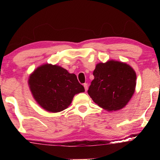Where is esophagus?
Here are the masks:
<instances>
[{"label": "esophagus", "mask_w": 160, "mask_h": 160, "mask_svg": "<svg viewBox=\"0 0 160 160\" xmlns=\"http://www.w3.org/2000/svg\"><path fill=\"white\" fill-rule=\"evenodd\" d=\"M83 86H84V88H85V90L87 91V89H88V84L87 83H84L83 84Z\"/></svg>", "instance_id": "obj_1"}]
</instances>
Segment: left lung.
I'll return each instance as SVG.
<instances>
[{"label": "left lung", "mask_w": 160, "mask_h": 160, "mask_svg": "<svg viewBox=\"0 0 160 160\" xmlns=\"http://www.w3.org/2000/svg\"><path fill=\"white\" fill-rule=\"evenodd\" d=\"M88 94L95 103L108 111L126 105L135 92L136 74L127 64L117 61L99 63L93 71Z\"/></svg>", "instance_id": "left-lung-1"}]
</instances>
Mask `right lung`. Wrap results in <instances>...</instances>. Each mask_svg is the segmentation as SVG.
I'll return each instance as SVG.
<instances>
[{
	"instance_id": "right-lung-1",
	"label": "right lung",
	"mask_w": 160,
	"mask_h": 160,
	"mask_svg": "<svg viewBox=\"0 0 160 160\" xmlns=\"http://www.w3.org/2000/svg\"><path fill=\"white\" fill-rule=\"evenodd\" d=\"M28 84L36 102L52 113L66 109L75 94L85 91L74 74L49 64L38 68L29 78Z\"/></svg>"
}]
</instances>
